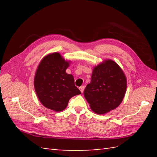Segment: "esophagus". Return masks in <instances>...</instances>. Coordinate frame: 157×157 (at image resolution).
Returning a JSON list of instances; mask_svg holds the SVG:
<instances>
[{"label":"esophagus","mask_w":157,"mask_h":157,"mask_svg":"<svg viewBox=\"0 0 157 157\" xmlns=\"http://www.w3.org/2000/svg\"><path fill=\"white\" fill-rule=\"evenodd\" d=\"M79 90H80V91L82 92V93L84 92V86H82L79 87Z\"/></svg>","instance_id":"34e87169"}]
</instances>
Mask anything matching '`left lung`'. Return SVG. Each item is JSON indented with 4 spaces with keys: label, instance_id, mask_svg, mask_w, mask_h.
<instances>
[{
    "label": "left lung",
    "instance_id": "8db88e82",
    "mask_svg": "<svg viewBox=\"0 0 157 157\" xmlns=\"http://www.w3.org/2000/svg\"><path fill=\"white\" fill-rule=\"evenodd\" d=\"M127 89L125 75L117 63L108 59L94 68L91 80L84 95L95 113L104 114L116 109Z\"/></svg>",
    "mask_w": 157,
    "mask_h": 157
}]
</instances>
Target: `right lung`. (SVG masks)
<instances>
[{
  "label": "right lung",
  "instance_id": "1",
  "mask_svg": "<svg viewBox=\"0 0 157 157\" xmlns=\"http://www.w3.org/2000/svg\"><path fill=\"white\" fill-rule=\"evenodd\" d=\"M68 65L59 53L54 52L45 57L37 68L34 89L41 104L48 109L63 111L71 98L81 94L73 76L66 73Z\"/></svg>",
  "mask_w": 157,
  "mask_h": 157
}]
</instances>
